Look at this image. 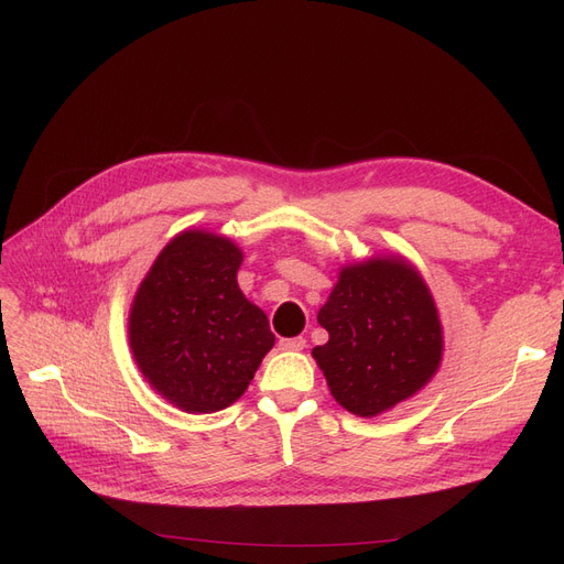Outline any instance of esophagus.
I'll list each match as a JSON object with an SVG mask.
<instances>
[{
	"instance_id": "esophagus-1",
	"label": "esophagus",
	"mask_w": 564,
	"mask_h": 564,
	"mask_svg": "<svg viewBox=\"0 0 564 564\" xmlns=\"http://www.w3.org/2000/svg\"><path fill=\"white\" fill-rule=\"evenodd\" d=\"M305 348V338L303 336H294V338H280V350H292L299 352Z\"/></svg>"
}]
</instances>
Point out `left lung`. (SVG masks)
<instances>
[{
	"instance_id": "obj_1",
	"label": "left lung",
	"mask_w": 564,
	"mask_h": 564,
	"mask_svg": "<svg viewBox=\"0 0 564 564\" xmlns=\"http://www.w3.org/2000/svg\"><path fill=\"white\" fill-rule=\"evenodd\" d=\"M317 322L313 348L332 398L355 416H379L414 398L442 365L445 334L421 272L400 253L346 263Z\"/></svg>"
}]
</instances>
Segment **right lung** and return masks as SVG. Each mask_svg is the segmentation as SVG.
I'll return each instance as SVG.
<instances>
[{
    "instance_id": "right-lung-1",
    "label": "right lung",
    "mask_w": 564,
    "mask_h": 564,
    "mask_svg": "<svg viewBox=\"0 0 564 564\" xmlns=\"http://www.w3.org/2000/svg\"><path fill=\"white\" fill-rule=\"evenodd\" d=\"M245 261L230 237L183 230L160 251L129 308V348L150 388L187 414L245 395L275 336L237 284Z\"/></svg>"
}]
</instances>
